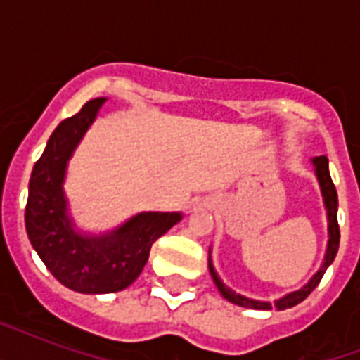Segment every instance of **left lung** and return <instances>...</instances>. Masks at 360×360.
<instances>
[{
  "mask_svg": "<svg viewBox=\"0 0 360 360\" xmlns=\"http://www.w3.org/2000/svg\"><path fill=\"white\" fill-rule=\"evenodd\" d=\"M314 168H316V175H318V181H319V186H321V194H323V200H325V207H327V217H329V246H327V254H325V262L321 265L318 273L314 274L312 280L308 282L304 288H301L299 291H293L290 295L282 297L278 301L274 302V307L278 308V310H285V308H291L302 302L307 299L314 290H316V285L321 282L323 278L325 271L329 267L333 259L336 257V252H338V245H340V226H338V219H336V211H338V194H336V186L330 179V174H329V160L325 155L321 157H316L312 160ZM209 271H211V276H213L214 284L219 288V291L222 293L224 299H228L230 302L233 304H239V307H245V308H254V310H271L273 304L271 302H263V301H252V299H246V297L239 295L236 291H231L228 285L219 278V274L214 273L213 265L209 262Z\"/></svg>",
  "mask_w": 360,
  "mask_h": 360,
  "instance_id": "8db88e82",
  "label": "left lung"
}]
</instances>
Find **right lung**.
Segmentation results:
<instances>
[{"label": "right lung", "mask_w": 360, "mask_h": 360, "mask_svg": "<svg viewBox=\"0 0 360 360\" xmlns=\"http://www.w3.org/2000/svg\"><path fill=\"white\" fill-rule=\"evenodd\" d=\"M106 98H93L53 130L35 162L25 205V230L46 269L69 290L114 293L129 288L146 267L153 243L181 220L179 213H140L101 237L76 233L67 214V160Z\"/></svg>", "instance_id": "add662e5"}]
</instances>
